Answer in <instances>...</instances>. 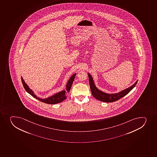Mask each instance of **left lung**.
<instances>
[{
  "instance_id": "left-lung-1",
  "label": "left lung",
  "mask_w": 157,
  "mask_h": 157,
  "mask_svg": "<svg viewBox=\"0 0 157 157\" xmlns=\"http://www.w3.org/2000/svg\"><path fill=\"white\" fill-rule=\"evenodd\" d=\"M88 76H89V82H90V86L92 95L94 98L98 100L104 102H113L121 99L123 97L127 95L130 90H132V89H134V87H135V86L138 82V80H137L136 81V82L134 84H132V86H130V87L123 90L121 92L117 93L107 94L97 89V87L95 86L93 78L90 75V74L88 73Z\"/></svg>"
}]
</instances>
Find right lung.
Instances as JSON below:
<instances>
[{"instance_id": "add662e5", "label": "right lung", "mask_w": 157, "mask_h": 157, "mask_svg": "<svg viewBox=\"0 0 157 157\" xmlns=\"http://www.w3.org/2000/svg\"><path fill=\"white\" fill-rule=\"evenodd\" d=\"M76 75V74H73L69 79L67 82V85H66V88H65V90H63L61 91V92H58L57 93L55 94L53 96H51L49 97L48 98H45V99L40 98L38 97L35 94L33 90H32L31 89H30V87H29V86L25 83V81H24L23 78L21 77V79L22 83L23 84V87L25 88V90L29 94H30V95L32 96L33 97H34L35 98H36L39 101H41L42 102L45 103L47 104H54L61 102L62 101L67 99V93L70 92V89L71 88V86L73 84V81H74Z\"/></svg>"}]
</instances>
